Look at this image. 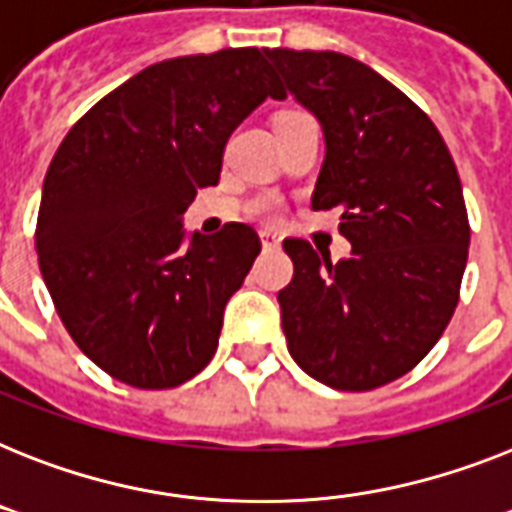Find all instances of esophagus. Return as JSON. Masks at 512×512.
Returning <instances> with one entry per match:
<instances>
[{
  "mask_svg": "<svg viewBox=\"0 0 512 512\" xmlns=\"http://www.w3.org/2000/svg\"><path fill=\"white\" fill-rule=\"evenodd\" d=\"M260 241H263L265 249H276L281 244V233L276 228H263L260 231Z\"/></svg>",
  "mask_w": 512,
  "mask_h": 512,
  "instance_id": "esophagus-1",
  "label": "esophagus"
}]
</instances>
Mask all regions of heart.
<instances>
[{
    "instance_id": "heart-1",
    "label": "heart",
    "mask_w": 512,
    "mask_h": 512,
    "mask_svg": "<svg viewBox=\"0 0 512 512\" xmlns=\"http://www.w3.org/2000/svg\"><path fill=\"white\" fill-rule=\"evenodd\" d=\"M260 212H271V207H268V204H263V207H260Z\"/></svg>"
}]
</instances>
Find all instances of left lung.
I'll return each instance as SVG.
<instances>
[{"mask_svg": "<svg viewBox=\"0 0 512 512\" xmlns=\"http://www.w3.org/2000/svg\"><path fill=\"white\" fill-rule=\"evenodd\" d=\"M324 132L313 209H340L350 255L284 239L279 292L297 366L335 390H372L428 356L452 319L470 225L452 154L404 92L340 52L265 50Z\"/></svg>", "mask_w": 512, "mask_h": 512, "instance_id": "left-lung-1", "label": "left lung"}]
</instances>
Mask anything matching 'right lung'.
Returning <instances> with one entry per match:
<instances>
[{
    "label": "right lung",
    "instance_id": "right-lung-1",
    "mask_svg": "<svg viewBox=\"0 0 512 512\" xmlns=\"http://www.w3.org/2000/svg\"><path fill=\"white\" fill-rule=\"evenodd\" d=\"M265 98L284 92L255 47L162 60L98 100L52 156L39 271L84 356L132 388L183 385L215 356L260 239L244 223L185 233L183 212Z\"/></svg>",
    "mask_w": 512,
    "mask_h": 512
}]
</instances>
